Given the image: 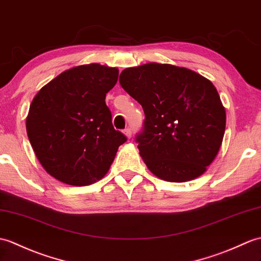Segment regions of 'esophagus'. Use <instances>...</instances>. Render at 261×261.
Segmentation results:
<instances>
[{
    "label": "esophagus",
    "mask_w": 261,
    "mask_h": 261,
    "mask_svg": "<svg viewBox=\"0 0 261 261\" xmlns=\"http://www.w3.org/2000/svg\"><path fill=\"white\" fill-rule=\"evenodd\" d=\"M123 133H124V136H125L126 138H128V139H130V138H131V135H132V132H131V129H129V128H126V129H124Z\"/></svg>",
    "instance_id": "obj_1"
}]
</instances>
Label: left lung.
<instances>
[{"label": "left lung", "instance_id": "left-lung-1", "mask_svg": "<svg viewBox=\"0 0 261 261\" xmlns=\"http://www.w3.org/2000/svg\"><path fill=\"white\" fill-rule=\"evenodd\" d=\"M119 82L144 111L136 141L149 170L169 182L207 171L226 129V110L211 81L182 66L151 62L124 69Z\"/></svg>", "mask_w": 261, "mask_h": 261}]
</instances>
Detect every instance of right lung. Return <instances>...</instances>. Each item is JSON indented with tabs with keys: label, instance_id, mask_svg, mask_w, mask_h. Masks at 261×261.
<instances>
[{
	"label": "right lung",
	"instance_id": "obj_1",
	"mask_svg": "<svg viewBox=\"0 0 261 261\" xmlns=\"http://www.w3.org/2000/svg\"><path fill=\"white\" fill-rule=\"evenodd\" d=\"M119 70L99 63L77 65L42 88L30 106L27 132L36 158L53 178L70 186L102 179L126 141L112 125L106 95Z\"/></svg>",
	"mask_w": 261,
	"mask_h": 261
}]
</instances>
